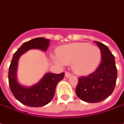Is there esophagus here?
<instances>
[{"instance_id":"34e87169","label":"esophagus","mask_w":124,"mask_h":124,"mask_svg":"<svg viewBox=\"0 0 124 124\" xmlns=\"http://www.w3.org/2000/svg\"><path fill=\"white\" fill-rule=\"evenodd\" d=\"M70 76H71V74H70V73H69V72H66V73H65V77H66L69 78V77H70Z\"/></svg>"}]
</instances>
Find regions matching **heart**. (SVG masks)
I'll use <instances>...</instances> for the list:
<instances>
[{"mask_svg": "<svg viewBox=\"0 0 124 124\" xmlns=\"http://www.w3.org/2000/svg\"><path fill=\"white\" fill-rule=\"evenodd\" d=\"M58 58L55 61L60 64H70L79 75H86L93 73L100 64L102 58L101 49L97 46L87 43H74L65 45L56 51Z\"/></svg>", "mask_w": 124, "mask_h": 124, "instance_id": "1", "label": "heart"}]
</instances>
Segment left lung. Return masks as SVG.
Listing matches in <instances>:
<instances>
[{
	"label": "left lung",
	"instance_id": "8db88e82",
	"mask_svg": "<svg viewBox=\"0 0 124 124\" xmlns=\"http://www.w3.org/2000/svg\"><path fill=\"white\" fill-rule=\"evenodd\" d=\"M94 42L101 49L102 62L94 73L78 78L75 90L81 100L90 103L98 102L108 97L115 89L117 77L115 57L111 51L103 43Z\"/></svg>",
	"mask_w": 124,
	"mask_h": 124
}]
</instances>
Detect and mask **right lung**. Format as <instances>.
Listing matches in <instances>:
<instances>
[{"label":"right lung","instance_id":"right-lung-1","mask_svg":"<svg viewBox=\"0 0 124 124\" xmlns=\"http://www.w3.org/2000/svg\"><path fill=\"white\" fill-rule=\"evenodd\" d=\"M49 41L47 39L39 37L23 43L13 54L9 66V83L11 91L17 101L28 107H40L49 103L54 96L57 84L64 77V73H47L37 83L30 87L21 85L17 79L18 60L20 56L33 49L46 51L49 46Z\"/></svg>","mask_w":124,"mask_h":124}]
</instances>
